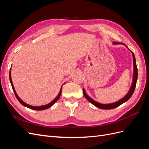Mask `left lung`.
Instances as JSON below:
<instances>
[{"label": "left lung", "mask_w": 149, "mask_h": 149, "mask_svg": "<svg viewBox=\"0 0 149 149\" xmlns=\"http://www.w3.org/2000/svg\"><path fill=\"white\" fill-rule=\"evenodd\" d=\"M114 44H119V42H114ZM122 44H124L123 43H120ZM124 45H125V44H124ZM126 46V45H125ZM127 47V46H126ZM129 49V48H127ZM132 56H133V63H134V76H133V81H132V86L130 88L129 91L128 92V93L126 94V96H124L123 99H121L120 100L118 101V102H116L114 103H112V104H100L98 103L97 102H96L95 101L93 100L92 99L89 97L87 94L85 93L84 89H83V94L84 97L86 98V100L89 101L91 103H92L93 105H94L95 106H96L98 108H100V109H114V108L119 106L120 105H121L122 104H123L124 102H126L127 100H129V98L132 96V95L133 94L135 88H136V83H137V75H138V72H137V65H136V58H135V55L134 53L132 52Z\"/></svg>", "instance_id": "1"}]
</instances>
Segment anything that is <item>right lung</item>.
<instances>
[{
    "label": "right lung",
    "mask_w": 149,
    "mask_h": 149,
    "mask_svg": "<svg viewBox=\"0 0 149 149\" xmlns=\"http://www.w3.org/2000/svg\"><path fill=\"white\" fill-rule=\"evenodd\" d=\"M9 78H10V83H11V85H12V89H13V92H14V94H15V97H17V100L19 101L22 105L23 106H25V107H28V108H30V109H33V110H36V111H42V110H44V109H48V108H49V107H50L52 106H53L54 104H55L58 100V99L60 98V95H61V91H62V87H61V89H60V93H59V94H58V95L57 96V97L55 99V100H54L53 101H52L50 103H49V104H47V105H44V106H30V105H29V104H26L25 102H24L22 100H21L19 98V97L18 96V95L17 94V93H16V92H15V89H14V87H13V83H12V78H11V73H10V72H9Z\"/></svg>",
    "instance_id": "right-lung-1"
}]
</instances>
